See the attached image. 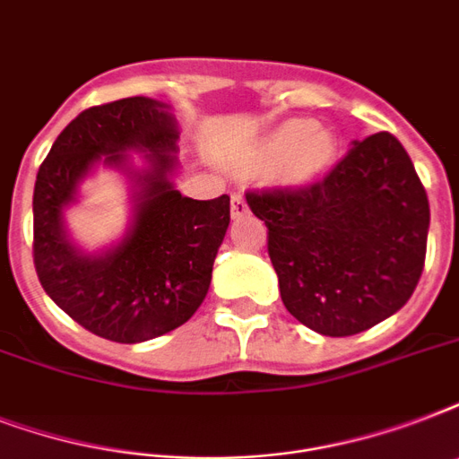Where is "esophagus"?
<instances>
[{"label":"esophagus","instance_id":"34e87169","mask_svg":"<svg viewBox=\"0 0 459 459\" xmlns=\"http://www.w3.org/2000/svg\"><path fill=\"white\" fill-rule=\"evenodd\" d=\"M250 214V207H247V202H245L243 193H233L230 197V216L233 219H243V216Z\"/></svg>","mask_w":459,"mask_h":459}]
</instances>
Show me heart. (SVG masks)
<instances>
[{
    "mask_svg": "<svg viewBox=\"0 0 459 459\" xmlns=\"http://www.w3.org/2000/svg\"><path fill=\"white\" fill-rule=\"evenodd\" d=\"M262 157L273 164L288 161L286 178L295 186H305L333 164L335 143L331 135L316 131V124L309 118H293L266 138Z\"/></svg>",
    "mask_w": 459,
    "mask_h": 459,
    "instance_id": "obj_1",
    "label": "heart"
}]
</instances>
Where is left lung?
Instances as JSON below:
<instances>
[{
    "instance_id": "1",
    "label": "left lung",
    "mask_w": 459,
    "mask_h": 459,
    "mask_svg": "<svg viewBox=\"0 0 459 459\" xmlns=\"http://www.w3.org/2000/svg\"><path fill=\"white\" fill-rule=\"evenodd\" d=\"M245 197L269 229L281 300L307 328L362 333L412 298L427 257L429 200L391 133L355 140L321 183Z\"/></svg>"
}]
</instances>
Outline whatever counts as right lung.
<instances>
[{
    "label": "right lung",
    "instance_id": "1",
    "mask_svg": "<svg viewBox=\"0 0 459 459\" xmlns=\"http://www.w3.org/2000/svg\"><path fill=\"white\" fill-rule=\"evenodd\" d=\"M178 138L169 104L126 97L78 114L39 166L32 193L39 283L71 319L107 341L159 338L207 298L230 197L193 200L176 190ZM100 165L129 180L132 219L117 244L90 253L70 238L65 209Z\"/></svg>",
    "mask_w": 459,
    "mask_h": 459
}]
</instances>
